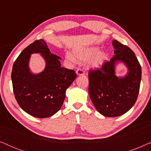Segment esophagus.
I'll return each instance as SVG.
<instances>
[{
    "mask_svg": "<svg viewBox=\"0 0 151 151\" xmlns=\"http://www.w3.org/2000/svg\"><path fill=\"white\" fill-rule=\"evenodd\" d=\"M76 74H77L78 76H82L84 74V71L81 69H78L76 70Z\"/></svg>",
    "mask_w": 151,
    "mask_h": 151,
    "instance_id": "obj_1",
    "label": "esophagus"
}]
</instances>
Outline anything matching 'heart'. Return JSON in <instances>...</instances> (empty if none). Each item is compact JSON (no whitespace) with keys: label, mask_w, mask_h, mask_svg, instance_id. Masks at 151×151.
<instances>
[{"label":"heart","mask_w":151,"mask_h":151,"mask_svg":"<svg viewBox=\"0 0 151 151\" xmlns=\"http://www.w3.org/2000/svg\"><path fill=\"white\" fill-rule=\"evenodd\" d=\"M73 55L68 51L65 53V58L71 62H85L90 69H97L101 68L108 59V55L104 51H100V47L96 46L75 48L73 50Z\"/></svg>","instance_id":"1"}]
</instances>
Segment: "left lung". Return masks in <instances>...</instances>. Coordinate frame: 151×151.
<instances>
[{
  "mask_svg": "<svg viewBox=\"0 0 151 151\" xmlns=\"http://www.w3.org/2000/svg\"><path fill=\"white\" fill-rule=\"evenodd\" d=\"M115 55L101 69L88 73V93L94 106L106 117H117L131 109L137 100L142 78V68L135 54L129 47L112 41ZM128 69L123 77L115 74L117 63Z\"/></svg>",
  "mask_w": 151,
  "mask_h": 151,
  "instance_id": "1",
  "label": "left lung"
}]
</instances>
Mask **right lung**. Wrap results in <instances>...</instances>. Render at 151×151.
Returning a JSON list of instances; mask_svg holds the SVG:
<instances>
[{"label": "right lung", "mask_w": 151, "mask_h": 151, "mask_svg": "<svg viewBox=\"0 0 151 151\" xmlns=\"http://www.w3.org/2000/svg\"><path fill=\"white\" fill-rule=\"evenodd\" d=\"M33 53H40L46 63L45 69L37 74L28 67ZM60 59L40 39L27 47L14 62L12 80L15 98L20 108L33 117L45 118L56 113L65 100L66 91L76 79L73 70L61 67Z\"/></svg>", "instance_id": "add662e5"}]
</instances>
